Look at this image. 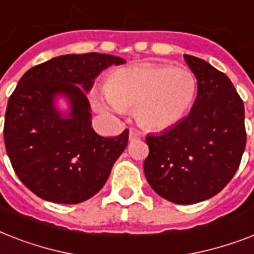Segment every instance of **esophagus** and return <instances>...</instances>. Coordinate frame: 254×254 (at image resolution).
Wrapping results in <instances>:
<instances>
[{
    "mask_svg": "<svg viewBox=\"0 0 254 254\" xmlns=\"http://www.w3.org/2000/svg\"><path fill=\"white\" fill-rule=\"evenodd\" d=\"M141 137H142V134H141L138 130L130 129V131H129V139H130V141H135V139H139Z\"/></svg>",
    "mask_w": 254,
    "mask_h": 254,
    "instance_id": "obj_1",
    "label": "esophagus"
}]
</instances>
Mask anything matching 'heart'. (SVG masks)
<instances>
[{
  "instance_id": "heart-1",
  "label": "heart",
  "mask_w": 254,
  "mask_h": 254,
  "mask_svg": "<svg viewBox=\"0 0 254 254\" xmlns=\"http://www.w3.org/2000/svg\"><path fill=\"white\" fill-rule=\"evenodd\" d=\"M196 91L197 79L192 71L146 63L112 72L101 105L115 112L135 109L141 127L159 131L185 117Z\"/></svg>"
}]
</instances>
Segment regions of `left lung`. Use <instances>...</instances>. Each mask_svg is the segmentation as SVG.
<instances>
[{"mask_svg": "<svg viewBox=\"0 0 254 254\" xmlns=\"http://www.w3.org/2000/svg\"><path fill=\"white\" fill-rule=\"evenodd\" d=\"M185 61L197 79L196 99L177 125L146 135L143 171L159 196L193 204L228 185L240 166L247 131L244 103L229 77L196 57Z\"/></svg>", "mask_w": 254, "mask_h": 254, "instance_id": "8db88e82", "label": "left lung"}]
</instances>
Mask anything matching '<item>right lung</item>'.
<instances>
[{
	"label": "right lung",
	"instance_id": "1",
	"mask_svg": "<svg viewBox=\"0 0 254 254\" xmlns=\"http://www.w3.org/2000/svg\"><path fill=\"white\" fill-rule=\"evenodd\" d=\"M124 63L108 54H69L19 79L7 101L3 139L17 177L37 196L76 204L103 189L127 146L129 130L111 138L97 134L87 92L103 69ZM58 95L69 100L67 116L55 107Z\"/></svg>",
	"mask_w": 254,
	"mask_h": 254
}]
</instances>
